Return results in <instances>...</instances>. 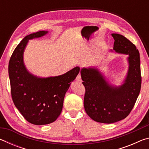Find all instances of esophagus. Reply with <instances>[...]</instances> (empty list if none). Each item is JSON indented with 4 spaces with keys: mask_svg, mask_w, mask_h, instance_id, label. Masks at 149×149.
<instances>
[{
    "mask_svg": "<svg viewBox=\"0 0 149 149\" xmlns=\"http://www.w3.org/2000/svg\"><path fill=\"white\" fill-rule=\"evenodd\" d=\"M76 80L77 81H81V77L80 74H78L76 77Z\"/></svg>",
    "mask_w": 149,
    "mask_h": 149,
    "instance_id": "esophagus-1",
    "label": "esophagus"
}]
</instances>
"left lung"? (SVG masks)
Here are the masks:
<instances>
[{
  "instance_id": "left-lung-1",
  "label": "left lung",
  "mask_w": 149,
  "mask_h": 149,
  "mask_svg": "<svg viewBox=\"0 0 149 149\" xmlns=\"http://www.w3.org/2000/svg\"><path fill=\"white\" fill-rule=\"evenodd\" d=\"M116 52L129 55L130 67L125 83L119 87L107 84L95 68L81 70L85 92L84 108L97 122L112 123L124 119L134 107L141 87L140 56L135 45L122 35L112 33Z\"/></svg>"
}]
</instances>
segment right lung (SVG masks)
<instances>
[{
    "label": "right lung",
    "instance_id": "1",
    "mask_svg": "<svg viewBox=\"0 0 149 149\" xmlns=\"http://www.w3.org/2000/svg\"><path fill=\"white\" fill-rule=\"evenodd\" d=\"M47 33L40 31L25 37L14 49L8 64L14 105L27 122L38 125L52 123L61 114L65 93L80 70L75 67L62 75L47 78H37L27 71L23 53L28 40Z\"/></svg>",
    "mask_w": 149,
    "mask_h": 149
}]
</instances>
